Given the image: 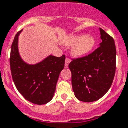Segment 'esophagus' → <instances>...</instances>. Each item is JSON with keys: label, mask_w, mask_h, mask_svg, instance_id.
<instances>
[{"label": "esophagus", "mask_w": 128, "mask_h": 128, "mask_svg": "<svg viewBox=\"0 0 128 128\" xmlns=\"http://www.w3.org/2000/svg\"><path fill=\"white\" fill-rule=\"evenodd\" d=\"M70 61H71V60H70V58H66V59H65V68H68V65H69V64H70Z\"/></svg>", "instance_id": "1"}]
</instances>
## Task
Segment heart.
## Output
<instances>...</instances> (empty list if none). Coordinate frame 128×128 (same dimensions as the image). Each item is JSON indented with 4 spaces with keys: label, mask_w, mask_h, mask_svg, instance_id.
<instances>
[{
    "label": "heart",
    "mask_w": 128,
    "mask_h": 128,
    "mask_svg": "<svg viewBox=\"0 0 128 128\" xmlns=\"http://www.w3.org/2000/svg\"><path fill=\"white\" fill-rule=\"evenodd\" d=\"M63 44L66 46L73 45L72 55L80 57L91 51L95 44V39L91 35H71L64 39Z\"/></svg>",
    "instance_id": "b5f03b06"
}]
</instances>
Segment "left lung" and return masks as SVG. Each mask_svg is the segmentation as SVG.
Masks as SVG:
<instances>
[{"label": "left lung", "mask_w": 128, "mask_h": 128, "mask_svg": "<svg viewBox=\"0 0 128 128\" xmlns=\"http://www.w3.org/2000/svg\"><path fill=\"white\" fill-rule=\"evenodd\" d=\"M102 42L87 56L72 59L69 65L75 96L80 101L93 102L104 96L113 83L116 69L113 38L100 28Z\"/></svg>", "instance_id": "left-lung-1"}]
</instances>
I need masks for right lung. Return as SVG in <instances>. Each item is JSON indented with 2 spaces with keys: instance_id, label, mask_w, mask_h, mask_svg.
Returning <instances> with one entry per match:
<instances>
[{
  "instance_id": "right-lung-1",
  "label": "right lung",
  "mask_w": 128,
  "mask_h": 128,
  "mask_svg": "<svg viewBox=\"0 0 128 128\" xmlns=\"http://www.w3.org/2000/svg\"><path fill=\"white\" fill-rule=\"evenodd\" d=\"M17 32L11 45L10 67L15 86L21 94L36 104L51 100L60 72L65 67V56L49 55L40 63L30 65L22 60L18 50Z\"/></svg>"
}]
</instances>
